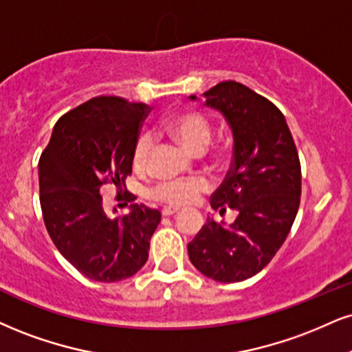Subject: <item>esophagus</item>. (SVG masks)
Wrapping results in <instances>:
<instances>
[{
	"label": "esophagus",
	"instance_id": "34e87169",
	"mask_svg": "<svg viewBox=\"0 0 352 352\" xmlns=\"http://www.w3.org/2000/svg\"><path fill=\"white\" fill-rule=\"evenodd\" d=\"M179 208H173V206H167V208L162 210V214L164 217H173V214L179 213Z\"/></svg>",
	"mask_w": 352,
	"mask_h": 352
}]
</instances>
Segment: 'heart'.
I'll return each mask as SVG.
<instances>
[{"instance_id": "b5f03b06", "label": "heart", "mask_w": 352, "mask_h": 352, "mask_svg": "<svg viewBox=\"0 0 352 352\" xmlns=\"http://www.w3.org/2000/svg\"><path fill=\"white\" fill-rule=\"evenodd\" d=\"M165 129L193 154H200L205 151L211 139L210 122L201 114L192 111L173 114L165 121ZM151 147V135H141L134 149V164L138 167H142L147 162ZM206 190H208V184L200 179L162 182L155 187V197L170 205H190L197 200L198 195Z\"/></svg>"}]
</instances>
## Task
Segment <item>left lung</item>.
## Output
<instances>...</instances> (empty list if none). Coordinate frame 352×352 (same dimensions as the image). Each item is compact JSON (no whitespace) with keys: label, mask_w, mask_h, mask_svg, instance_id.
<instances>
[{"label":"left lung","mask_w":352,"mask_h":352,"mask_svg":"<svg viewBox=\"0 0 352 352\" xmlns=\"http://www.w3.org/2000/svg\"><path fill=\"white\" fill-rule=\"evenodd\" d=\"M203 96L232 134L231 170L211 208L236 210L238 218L230 226L206 219L188 257L213 280L243 282L261 272L289 236L302 193L298 152L280 109L243 83L221 82Z\"/></svg>","instance_id":"8db88e82"}]
</instances>
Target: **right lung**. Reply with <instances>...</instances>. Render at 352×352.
<instances>
[{"label": "right lung", "mask_w": 352, "mask_h": 352, "mask_svg": "<svg viewBox=\"0 0 352 352\" xmlns=\"http://www.w3.org/2000/svg\"><path fill=\"white\" fill-rule=\"evenodd\" d=\"M147 113V104L120 96L91 98L57 121L41 155L45 228L62 256L91 280H124L149 257L160 211L133 203L129 214L113 219L100 195L108 182L124 185Z\"/></svg>", "instance_id": "right-lung-1"}]
</instances>
